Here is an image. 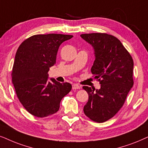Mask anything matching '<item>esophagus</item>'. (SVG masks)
I'll return each mask as SVG.
<instances>
[{"mask_svg": "<svg viewBox=\"0 0 148 148\" xmlns=\"http://www.w3.org/2000/svg\"><path fill=\"white\" fill-rule=\"evenodd\" d=\"M80 86L78 85V84H72V89L76 90V89H80Z\"/></svg>", "mask_w": 148, "mask_h": 148, "instance_id": "1", "label": "esophagus"}]
</instances>
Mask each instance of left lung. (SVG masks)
Returning <instances> with one entry per match:
<instances>
[{
	"instance_id": "1",
	"label": "left lung",
	"mask_w": 148,
	"mask_h": 148,
	"mask_svg": "<svg viewBox=\"0 0 148 148\" xmlns=\"http://www.w3.org/2000/svg\"><path fill=\"white\" fill-rule=\"evenodd\" d=\"M80 36L94 49L90 70L101 84L99 89L82 87L88 95L84 113L92 121L103 123L123 107L133 85V60L121 41L112 35L91 33Z\"/></svg>"
}]
</instances>
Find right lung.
<instances>
[{
  "label": "right lung",
  "instance_id": "add662e5",
  "mask_svg": "<svg viewBox=\"0 0 148 148\" xmlns=\"http://www.w3.org/2000/svg\"><path fill=\"white\" fill-rule=\"evenodd\" d=\"M72 35L38 34L20 45L15 57L12 82L19 101L32 115L47 117L60 109L61 100L72 89L68 82L49 80L59 47Z\"/></svg>",
  "mask_w": 148,
  "mask_h": 148
}]
</instances>
